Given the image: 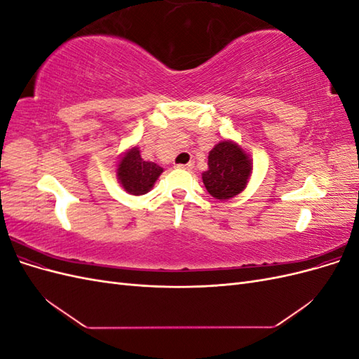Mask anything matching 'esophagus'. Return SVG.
Instances as JSON below:
<instances>
[{
	"mask_svg": "<svg viewBox=\"0 0 359 359\" xmlns=\"http://www.w3.org/2000/svg\"><path fill=\"white\" fill-rule=\"evenodd\" d=\"M177 168L178 169H187V170H190V169L194 168V165H193V161H190V163H187V165H177Z\"/></svg>",
	"mask_w": 359,
	"mask_h": 359,
	"instance_id": "obj_1",
	"label": "esophagus"
}]
</instances>
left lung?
Instances as JSON below:
<instances>
[{
  "label": "left lung",
  "mask_w": 359,
  "mask_h": 359,
  "mask_svg": "<svg viewBox=\"0 0 359 359\" xmlns=\"http://www.w3.org/2000/svg\"><path fill=\"white\" fill-rule=\"evenodd\" d=\"M253 161L233 140H222L208 154V170L202 173L212 198L227 201L240 194L252 175Z\"/></svg>",
  "instance_id": "1"
}]
</instances>
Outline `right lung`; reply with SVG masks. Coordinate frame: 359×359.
I'll list each match as a JSON object with an SVG mask.
<instances>
[{
  "instance_id": "right-lung-1",
  "label": "right lung",
  "mask_w": 359,
  "mask_h": 359,
  "mask_svg": "<svg viewBox=\"0 0 359 359\" xmlns=\"http://www.w3.org/2000/svg\"><path fill=\"white\" fill-rule=\"evenodd\" d=\"M161 172L163 168L153 161H145L140 157L139 148L133 147L126 151L123 157L119 158L116 177L128 194L140 196V194H145L153 189Z\"/></svg>"
}]
</instances>
